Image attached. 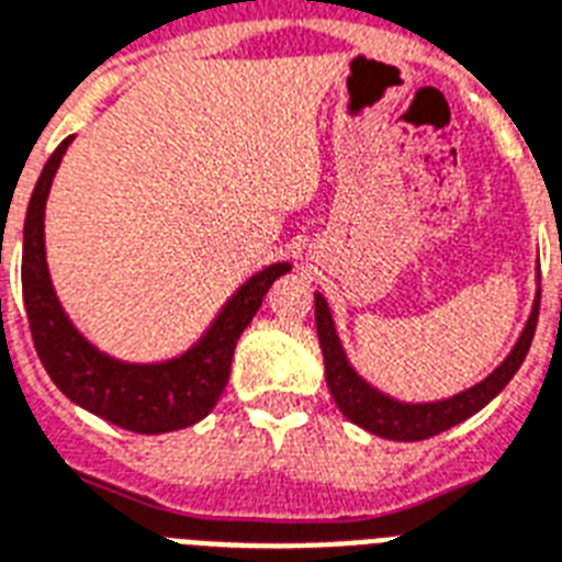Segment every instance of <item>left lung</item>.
Returning a JSON list of instances; mask_svg holds the SVG:
<instances>
[{
    "instance_id": "1",
    "label": "left lung",
    "mask_w": 562,
    "mask_h": 562,
    "mask_svg": "<svg viewBox=\"0 0 562 562\" xmlns=\"http://www.w3.org/2000/svg\"><path fill=\"white\" fill-rule=\"evenodd\" d=\"M537 313H540V290H537L531 316L525 322L516 345L510 348L508 357L502 359L499 368L484 376L482 383H475L473 389H464L461 394H452L447 401L403 403L366 383L353 371V366L342 351V342H339V334H336L334 316H330L325 295L316 293V330L322 357H325L327 389L334 394L339 412L351 424L362 426L366 432L389 438V441H424V438H432V435L461 424L467 417H473L479 408L487 406L510 383V376L519 371L525 353L531 348L533 330H537Z\"/></svg>"
}]
</instances>
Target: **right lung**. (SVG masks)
<instances>
[{"label":"right lung","instance_id":"right-lung-1","mask_svg":"<svg viewBox=\"0 0 562 562\" xmlns=\"http://www.w3.org/2000/svg\"><path fill=\"white\" fill-rule=\"evenodd\" d=\"M69 142L71 136L63 138L40 173L22 228V299L40 362L71 403L121 429L161 435L194 426L209 415L226 389L237 339L258 313L272 281L293 267L272 263L237 286V293L223 304L203 339L179 357L145 366L121 362L98 351L71 325L66 310L57 302L46 263V200Z\"/></svg>","mask_w":562,"mask_h":562}]
</instances>
